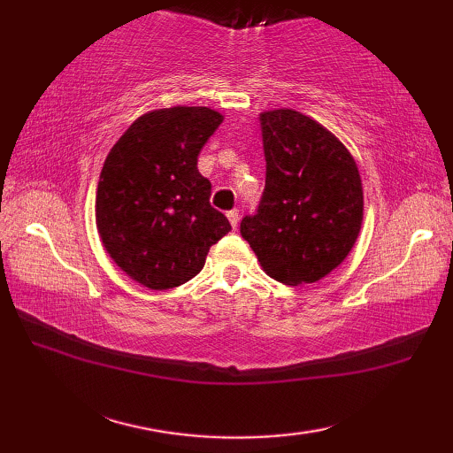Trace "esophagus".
<instances>
[{"label": "esophagus", "instance_id": "esophagus-1", "mask_svg": "<svg viewBox=\"0 0 453 453\" xmlns=\"http://www.w3.org/2000/svg\"><path fill=\"white\" fill-rule=\"evenodd\" d=\"M227 219H229V224H232L234 227H237V224H239V210H229L227 211Z\"/></svg>", "mask_w": 453, "mask_h": 453}]
</instances>
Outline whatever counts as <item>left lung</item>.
<instances>
[{
  "label": "left lung",
  "mask_w": 453,
  "mask_h": 453,
  "mask_svg": "<svg viewBox=\"0 0 453 453\" xmlns=\"http://www.w3.org/2000/svg\"><path fill=\"white\" fill-rule=\"evenodd\" d=\"M266 179L242 235L265 273L286 286L321 280L360 234L364 192L341 140L292 109L261 114Z\"/></svg>",
  "instance_id": "1"
}]
</instances>
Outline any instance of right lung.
Masks as SVG:
<instances>
[{"label": "right lung", "mask_w": 453, "mask_h": 453, "mask_svg": "<svg viewBox=\"0 0 453 453\" xmlns=\"http://www.w3.org/2000/svg\"><path fill=\"white\" fill-rule=\"evenodd\" d=\"M224 120L208 107L143 114L114 143L99 177L95 218L111 258L151 290L195 278L232 226L210 206L198 153Z\"/></svg>", "instance_id": "right-lung-1"}]
</instances>
